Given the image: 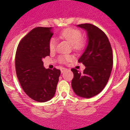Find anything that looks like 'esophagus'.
I'll return each mask as SVG.
<instances>
[{
    "label": "esophagus",
    "mask_w": 130,
    "mask_h": 130,
    "mask_svg": "<svg viewBox=\"0 0 130 130\" xmlns=\"http://www.w3.org/2000/svg\"><path fill=\"white\" fill-rule=\"evenodd\" d=\"M67 70V69H64V68H63V69H61V73H63L64 72H65V70Z\"/></svg>",
    "instance_id": "esophagus-1"
}]
</instances>
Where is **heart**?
Segmentation results:
<instances>
[{
	"label": "heart",
	"mask_w": 130,
	"mask_h": 130,
	"mask_svg": "<svg viewBox=\"0 0 130 130\" xmlns=\"http://www.w3.org/2000/svg\"><path fill=\"white\" fill-rule=\"evenodd\" d=\"M60 37L69 41L73 45L74 48L80 50L83 44L80 41L82 38V33L80 31L73 28H67L60 33ZM56 48V40L52 38L49 42V49L50 52H53ZM72 60V57L69 55H62L59 57V61L61 63H67Z\"/></svg>",
	"instance_id": "b5f03b06"
}]
</instances>
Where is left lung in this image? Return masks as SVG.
I'll return each mask as SVG.
<instances>
[{
    "mask_svg": "<svg viewBox=\"0 0 130 130\" xmlns=\"http://www.w3.org/2000/svg\"><path fill=\"white\" fill-rule=\"evenodd\" d=\"M86 30L87 44L78 60L86 67L83 73L72 69V87L76 95L89 98L98 95L105 87L112 70V48L106 34L91 24L77 25Z\"/></svg>",
    "mask_w": 130,
    "mask_h": 130,
    "instance_id": "8db88e82",
    "label": "left lung"
}]
</instances>
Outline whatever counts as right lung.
<instances>
[{
	"mask_svg": "<svg viewBox=\"0 0 130 130\" xmlns=\"http://www.w3.org/2000/svg\"><path fill=\"white\" fill-rule=\"evenodd\" d=\"M52 27H37L24 36L18 45L15 58L17 77L26 94L36 101L50 100L55 94L60 72L45 69L43 58L50 55Z\"/></svg>",
	"mask_w": 130,
	"mask_h": 130,
	"instance_id": "obj_1",
	"label": "right lung"
}]
</instances>
